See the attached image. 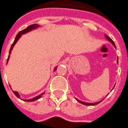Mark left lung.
Instances as JSON below:
<instances>
[{"mask_svg": "<svg viewBox=\"0 0 128 128\" xmlns=\"http://www.w3.org/2000/svg\"><path fill=\"white\" fill-rule=\"evenodd\" d=\"M105 37H106V38L110 42H111L112 44V45L114 46V47L116 48V46H115V44H114V42H113L112 40L110 38V37H108V36H106V35H105ZM117 64H118V60H117ZM76 100L78 101V102H80V104H84V105H86V106H95V105L98 104H99L100 102H102V101H100V102H94V103H86V102H82V101H80V100H79V99H76Z\"/></svg>", "mask_w": 128, "mask_h": 128, "instance_id": "8db88e82", "label": "left lung"}]
</instances>
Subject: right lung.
<instances>
[{"mask_svg": "<svg viewBox=\"0 0 128 128\" xmlns=\"http://www.w3.org/2000/svg\"><path fill=\"white\" fill-rule=\"evenodd\" d=\"M39 26H40L39 24H32V25L29 26L28 27H26V29H23V30H22L21 32H20L18 34H17V36H16V37L15 40H14V43H13L12 44V46H11V48H10V53H9V56H8V58H7V64L8 63V61H9V59H10V54H11V53H12V50L13 48H14V45L16 44V42H18V40L20 39V38L22 36V35H23V34H26V33H28V32H31V31H32V30H34V29H37V28H38ZM57 68H58V67L56 66V68H54V71H55V70H56ZM13 92L14 93V94H15L16 96H17L18 98H20V94H19V93H18V92H17V91H14V90H13ZM44 94V92H42V93H41L40 94H39V95H38V96H35V97H34V98H32V99H23V101H25V102H34V101H36V100H38V99H39L40 98H41L42 95H43Z\"/></svg>", "mask_w": 128, "mask_h": 128, "instance_id": "right-lung-1", "label": "right lung"}]
</instances>
